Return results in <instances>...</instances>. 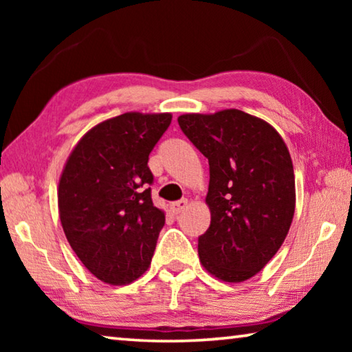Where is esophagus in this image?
<instances>
[{
  "label": "esophagus",
  "mask_w": 352,
  "mask_h": 352,
  "mask_svg": "<svg viewBox=\"0 0 352 352\" xmlns=\"http://www.w3.org/2000/svg\"><path fill=\"white\" fill-rule=\"evenodd\" d=\"M188 206V200L186 199H182V200H177L174 204L170 205V210L174 214H180L184 211V208Z\"/></svg>",
  "instance_id": "1"
}]
</instances>
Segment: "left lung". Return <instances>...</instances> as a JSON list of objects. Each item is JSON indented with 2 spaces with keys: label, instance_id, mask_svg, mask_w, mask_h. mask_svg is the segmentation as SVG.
I'll return each mask as SVG.
<instances>
[{
  "label": "left lung",
  "instance_id": "1",
  "mask_svg": "<svg viewBox=\"0 0 352 352\" xmlns=\"http://www.w3.org/2000/svg\"><path fill=\"white\" fill-rule=\"evenodd\" d=\"M178 126L210 163L211 225L199 237L201 265L225 283L245 281L276 254L294 219L287 146L269 122L236 109L182 115Z\"/></svg>",
  "mask_w": 352,
  "mask_h": 352
}]
</instances>
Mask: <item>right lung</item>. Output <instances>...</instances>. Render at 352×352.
Segmentation results:
<instances>
[{
    "instance_id": "right-lung-1",
    "label": "right lung",
    "mask_w": 352,
    "mask_h": 352,
    "mask_svg": "<svg viewBox=\"0 0 352 352\" xmlns=\"http://www.w3.org/2000/svg\"><path fill=\"white\" fill-rule=\"evenodd\" d=\"M170 113H124L98 124L71 152L58 214L77 258L100 281L124 285L151 265L164 212L153 206L148 153Z\"/></svg>"
}]
</instances>
